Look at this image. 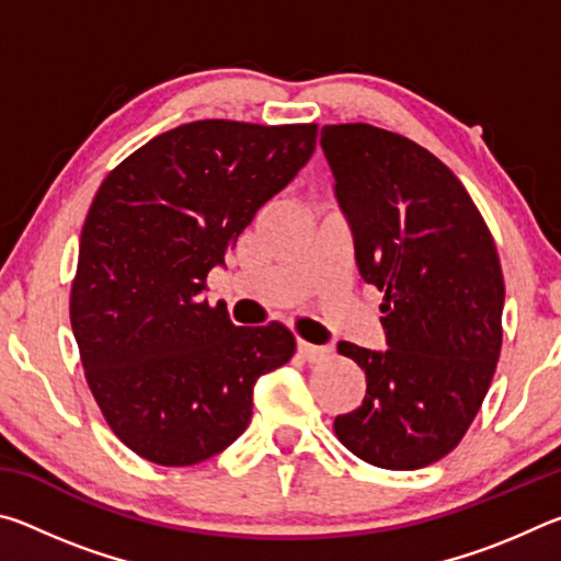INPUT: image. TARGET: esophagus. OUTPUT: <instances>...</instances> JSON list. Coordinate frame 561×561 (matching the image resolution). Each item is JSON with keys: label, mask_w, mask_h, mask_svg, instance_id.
<instances>
[{"label": "esophagus", "mask_w": 561, "mask_h": 561, "mask_svg": "<svg viewBox=\"0 0 561 561\" xmlns=\"http://www.w3.org/2000/svg\"><path fill=\"white\" fill-rule=\"evenodd\" d=\"M297 351L299 354L307 358V360H319L327 356V348L324 346H314V344H307V341H297Z\"/></svg>", "instance_id": "1"}]
</instances>
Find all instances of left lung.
<instances>
[{
  "mask_svg": "<svg viewBox=\"0 0 561 561\" xmlns=\"http://www.w3.org/2000/svg\"><path fill=\"white\" fill-rule=\"evenodd\" d=\"M321 148L360 277L386 291L388 348L339 344L366 396L334 417L336 438L376 468H425L460 443L495 376L497 247L453 170L413 140L346 123L321 128Z\"/></svg>",
  "mask_w": 561,
  "mask_h": 561,
  "instance_id": "left-lung-1",
  "label": "left lung"
}]
</instances>
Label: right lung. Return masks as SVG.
Masks as SVG:
<instances>
[{"mask_svg":"<svg viewBox=\"0 0 561 561\" xmlns=\"http://www.w3.org/2000/svg\"><path fill=\"white\" fill-rule=\"evenodd\" d=\"M317 148V126L195 121L160 133L99 187L81 230L71 329L111 431L156 465L222 453L252 388L287 364L282 324L234 327L205 277Z\"/></svg>","mask_w":561,"mask_h":561,"instance_id":"add662e5","label":"right lung"}]
</instances>
